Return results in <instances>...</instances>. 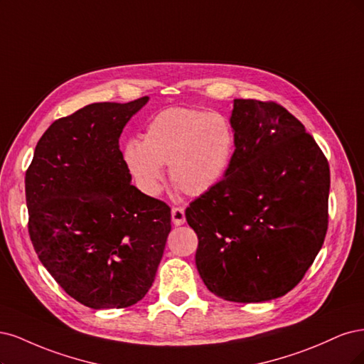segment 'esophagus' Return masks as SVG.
Listing matches in <instances>:
<instances>
[{"label": "esophagus", "instance_id": "1", "mask_svg": "<svg viewBox=\"0 0 364 364\" xmlns=\"http://www.w3.org/2000/svg\"><path fill=\"white\" fill-rule=\"evenodd\" d=\"M172 222L175 225H183L186 222V213L183 207H172Z\"/></svg>", "mask_w": 364, "mask_h": 364}]
</instances>
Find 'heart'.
Instances as JSON below:
<instances>
[{
	"mask_svg": "<svg viewBox=\"0 0 364 364\" xmlns=\"http://www.w3.org/2000/svg\"><path fill=\"white\" fill-rule=\"evenodd\" d=\"M234 145V132L224 116L172 107L148 122L144 142L128 140L124 159L145 193L160 192L163 166L169 165L172 183L184 193L199 196L224 178Z\"/></svg>",
	"mask_w": 364,
	"mask_h": 364,
	"instance_id": "1",
	"label": "heart"
}]
</instances>
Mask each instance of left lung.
<instances>
[{
    "mask_svg": "<svg viewBox=\"0 0 364 364\" xmlns=\"http://www.w3.org/2000/svg\"><path fill=\"white\" fill-rule=\"evenodd\" d=\"M236 149L212 191L186 208L207 289L263 302L295 287L328 230L330 166L311 134L274 101L234 100Z\"/></svg>",
    "mask_w": 364,
    "mask_h": 364,
    "instance_id": "obj_1",
    "label": "left lung"
}]
</instances>
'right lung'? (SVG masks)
Masks as SVG:
<instances>
[{
	"mask_svg": "<svg viewBox=\"0 0 364 364\" xmlns=\"http://www.w3.org/2000/svg\"><path fill=\"white\" fill-rule=\"evenodd\" d=\"M148 100L89 104L54 121L26 172L34 251L69 296L95 310L146 295L171 231L169 205L130 183L119 149Z\"/></svg>",
	"mask_w": 364,
	"mask_h": 364,
	"instance_id": "obj_1",
	"label": "right lung"
}]
</instances>
